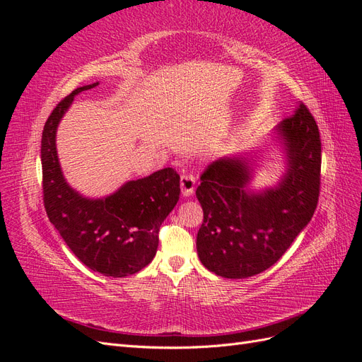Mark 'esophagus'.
<instances>
[{
  "label": "esophagus",
  "instance_id": "esophagus-1",
  "mask_svg": "<svg viewBox=\"0 0 362 362\" xmlns=\"http://www.w3.org/2000/svg\"><path fill=\"white\" fill-rule=\"evenodd\" d=\"M180 185H181L182 196H185V198L192 196L193 192H194V177H193V175H182Z\"/></svg>",
  "mask_w": 362,
  "mask_h": 362
}]
</instances>
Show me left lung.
<instances>
[{"label":"left lung","instance_id":"1","mask_svg":"<svg viewBox=\"0 0 362 362\" xmlns=\"http://www.w3.org/2000/svg\"><path fill=\"white\" fill-rule=\"evenodd\" d=\"M286 170L273 187L252 189L255 152L213 161L196 198L204 222L196 237L202 264L216 275L245 279L267 270L310 223L320 192L319 127L303 104L273 131Z\"/></svg>","mask_w":362,"mask_h":362}]
</instances>
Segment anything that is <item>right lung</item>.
Instances as JSON below:
<instances>
[{
    "mask_svg": "<svg viewBox=\"0 0 362 362\" xmlns=\"http://www.w3.org/2000/svg\"><path fill=\"white\" fill-rule=\"evenodd\" d=\"M98 84L76 87L43 127V202L49 222L84 266L104 276L125 278L154 259L160 226L180 199V175L161 169L127 181L104 198H86L71 187L57 156V128L74 98Z\"/></svg>",
    "mask_w": 362,
    "mask_h": 362,
    "instance_id": "obj_1",
    "label": "right lung"
}]
</instances>
